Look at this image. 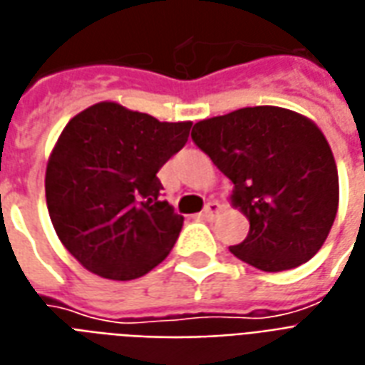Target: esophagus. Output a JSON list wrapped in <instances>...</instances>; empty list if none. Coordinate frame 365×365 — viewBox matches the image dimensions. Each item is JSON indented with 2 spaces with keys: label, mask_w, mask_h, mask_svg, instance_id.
<instances>
[{
  "label": "esophagus",
  "mask_w": 365,
  "mask_h": 365,
  "mask_svg": "<svg viewBox=\"0 0 365 365\" xmlns=\"http://www.w3.org/2000/svg\"><path fill=\"white\" fill-rule=\"evenodd\" d=\"M220 210H222V204H220V202H208L204 212H202V217H204V220H212L215 214H220Z\"/></svg>",
  "instance_id": "esophagus-1"
}]
</instances>
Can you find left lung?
Returning a JSON list of instances; mask_svg holds the SVG:
<instances>
[{
	"label": "left lung",
	"instance_id": "left-lung-1",
	"mask_svg": "<svg viewBox=\"0 0 365 365\" xmlns=\"http://www.w3.org/2000/svg\"><path fill=\"white\" fill-rule=\"evenodd\" d=\"M192 140L233 182L230 200L249 235L230 251L280 272L307 262L339 210V171L321 128L282 106H247L196 122Z\"/></svg>",
	"mask_w": 365,
	"mask_h": 365
}]
</instances>
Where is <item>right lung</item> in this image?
I'll use <instances>...</instances> for the list:
<instances>
[{
    "instance_id": "right-lung-1",
    "label": "right lung",
    "mask_w": 365,
    "mask_h": 365,
    "mask_svg": "<svg viewBox=\"0 0 365 365\" xmlns=\"http://www.w3.org/2000/svg\"><path fill=\"white\" fill-rule=\"evenodd\" d=\"M192 122H159L114 101L71 118L48 157L46 206L71 257L108 280H135L163 262L185 217L161 200L157 171Z\"/></svg>"
}]
</instances>
